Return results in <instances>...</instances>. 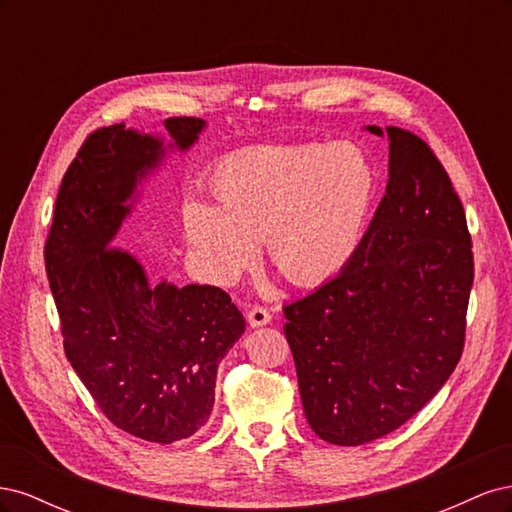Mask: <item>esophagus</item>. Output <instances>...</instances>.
<instances>
[{
  "mask_svg": "<svg viewBox=\"0 0 512 512\" xmlns=\"http://www.w3.org/2000/svg\"><path fill=\"white\" fill-rule=\"evenodd\" d=\"M271 312L267 307L262 305H254L250 312H247V322H250V327H265V324L271 322Z\"/></svg>",
  "mask_w": 512,
  "mask_h": 512,
  "instance_id": "obj_1",
  "label": "esophagus"
}]
</instances>
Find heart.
<instances>
[{
  "label": "heart",
  "instance_id": "b5f03b06",
  "mask_svg": "<svg viewBox=\"0 0 512 512\" xmlns=\"http://www.w3.org/2000/svg\"><path fill=\"white\" fill-rule=\"evenodd\" d=\"M220 207L192 200L183 226L196 256L230 282L265 241L271 265L297 288L342 273L361 250L378 196V173L350 143L265 145L232 153L215 168Z\"/></svg>",
  "mask_w": 512,
  "mask_h": 512
}]
</instances>
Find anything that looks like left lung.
Masks as SVG:
<instances>
[{"label":"left lung","instance_id":"1","mask_svg":"<svg viewBox=\"0 0 512 512\" xmlns=\"http://www.w3.org/2000/svg\"><path fill=\"white\" fill-rule=\"evenodd\" d=\"M386 136L389 183L361 250L284 307L305 418L337 446L404 425L442 389L466 342L474 256L463 205L425 141L393 126Z\"/></svg>","mask_w":512,"mask_h":512}]
</instances>
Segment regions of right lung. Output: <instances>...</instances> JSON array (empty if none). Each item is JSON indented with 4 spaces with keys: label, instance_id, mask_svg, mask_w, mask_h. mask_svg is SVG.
I'll list each match as a JSON object with an SVG mask.
<instances>
[{
    "label": "right lung",
    "instance_id": "1",
    "mask_svg": "<svg viewBox=\"0 0 512 512\" xmlns=\"http://www.w3.org/2000/svg\"><path fill=\"white\" fill-rule=\"evenodd\" d=\"M168 149H190L205 121L170 117ZM164 141L123 123L91 132L57 194L44 265L70 365L104 416L147 442L190 438L213 410L218 365L245 320L215 286L153 284L113 239Z\"/></svg>",
    "mask_w": 512,
    "mask_h": 512
}]
</instances>
